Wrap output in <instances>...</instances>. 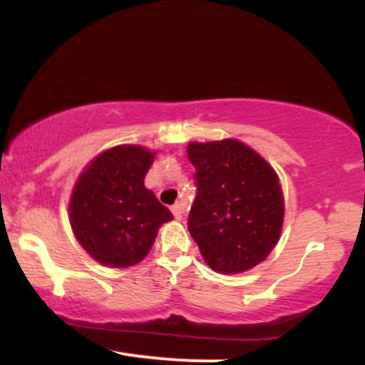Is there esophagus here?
I'll return each instance as SVG.
<instances>
[{"instance_id": "34e87169", "label": "esophagus", "mask_w": 365, "mask_h": 365, "mask_svg": "<svg viewBox=\"0 0 365 365\" xmlns=\"http://www.w3.org/2000/svg\"><path fill=\"white\" fill-rule=\"evenodd\" d=\"M171 212H173V216L177 217L178 221H182L183 217H185L187 209H185V206H183V204H175V206L171 207Z\"/></svg>"}]
</instances>
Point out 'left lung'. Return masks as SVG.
Listing matches in <instances>:
<instances>
[{
	"instance_id": "8db88e82",
	"label": "left lung",
	"mask_w": 365,
	"mask_h": 365,
	"mask_svg": "<svg viewBox=\"0 0 365 365\" xmlns=\"http://www.w3.org/2000/svg\"><path fill=\"white\" fill-rule=\"evenodd\" d=\"M197 195L188 232L211 269L237 274L252 269L278 244L284 202L273 166L237 139L190 142Z\"/></svg>"
}]
</instances>
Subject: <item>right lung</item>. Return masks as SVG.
I'll return each mask as SVG.
<instances>
[{"label": "right lung", "mask_w": 365, "mask_h": 365, "mask_svg": "<svg viewBox=\"0 0 365 365\" xmlns=\"http://www.w3.org/2000/svg\"><path fill=\"white\" fill-rule=\"evenodd\" d=\"M156 153L123 144L103 150L75 182L70 225L78 244L103 266L130 267L149 254L168 207L145 188L144 178Z\"/></svg>", "instance_id": "obj_1"}]
</instances>
